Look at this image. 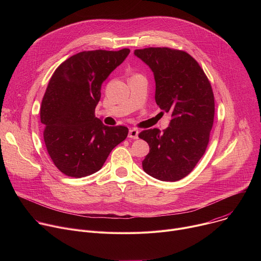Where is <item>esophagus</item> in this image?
I'll list each match as a JSON object with an SVG mask.
<instances>
[{
    "label": "esophagus",
    "mask_w": 261,
    "mask_h": 261,
    "mask_svg": "<svg viewBox=\"0 0 261 261\" xmlns=\"http://www.w3.org/2000/svg\"><path fill=\"white\" fill-rule=\"evenodd\" d=\"M138 133H139L138 129H136V128H131V129L129 130V137H130V138H133V139H137V138H138Z\"/></svg>",
    "instance_id": "esophagus-1"
}]
</instances>
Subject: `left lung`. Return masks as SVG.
I'll return each instance as SVG.
<instances>
[{
  "label": "left lung",
  "instance_id": "1",
  "mask_svg": "<svg viewBox=\"0 0 261 261\" xmlns=\"http://www.w3.org/2000/svg\"><path fill=\"white\" fill-rule=\"evenodd\" d=\"M134 55L154 72L156 103L171 118L162 133L154 128L138 134L150 145L142 168L160 180L181 179L194 169L210 141L215 116L211 83L198 62L184 50L147 47Z\"/></svg>",
  "mask_w": 261,
  "mask_h": 261
}]
</instances>
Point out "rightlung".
<instances>
[{"label":"right lung","mask_w":261,"mask_h":261,"mask_svg":"<svg viewBox=\"0 0 261 261\" xmlns=\"http://www.w3.org/2000/svg\"><path fill=\"white\" fill-rule=\"evenodd\" d=\"M129 53V48L82 51L54 72L40 120L47 153L64 174L84 177L97 172L113 148L126 139L128 128L105 126L95 117V108L103 82Z\"/></svg>","instance_id":"right-lung-1"}]
</instances>
